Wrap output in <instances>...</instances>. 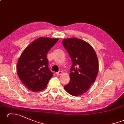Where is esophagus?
Returning <instances> with one entry per match:
<instances>
[{
    "label": "esophagus",
    "instance_id": "esophagus-1",
    "mask_svg": "<svg viewBox=\"0 0 124 124\" xmlns=\"http://www.w3.org/2000/svg\"><path fill=\"white\" fill-rule=\"evenodd\" d=\"M56 74L57 75H61L62 74V71H58L57 72H56Z\"/></svg>",
    "mask_w": 124,
    "mask_h": 124
}]
</instances>
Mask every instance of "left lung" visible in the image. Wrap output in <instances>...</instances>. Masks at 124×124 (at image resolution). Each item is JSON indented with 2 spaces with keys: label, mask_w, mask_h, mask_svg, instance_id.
Wrapping results in <instances>:
<instances>
[{
  "label": "left lung",
  "mask_w": 124,
  "mask_h": 124,
  "mask_svg": "<svg viewBox=\"0 0 124 124\" xmlns=\"http://www.w3.org/2000/svg\"><path fill=\"white\" fill-rule=\"evenodd\" d=\"M62 44L72 61L70 81L64 88L73 96L81 95L96 79L99 71L97 55L93 47L81 39H64Z\"/></svg>",
  "instance_id": "8db88e82"
}]
</instances>
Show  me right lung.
<instances>
[{"mask_svg":"<svg viewBox=\"0 0 124 124\" xmlns=\"http://www.w3.org/2000/svg\"><path fill=\"white\" fill-rule=\"evenodd\" d=\"M58 39L39 38L22 52L17 63V72L22 82L30 90H43L53 76L48 68L47 54Z\"/></svg>","mask_w":124,"mask_h":124,"instance_id":"obj_1","label":"right lung"}]
</instances>
